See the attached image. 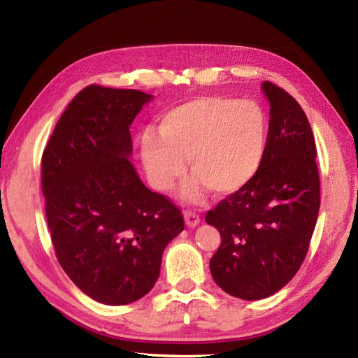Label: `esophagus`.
<instances>
[{
    "label": "esophagus",
    "instance_id": "1",
    "mask_svg": "<svg viewBox=\"0 0 358 358\" xmlns=\"http://www.w3.org/2000/svg\"><path fill=\"white\" fill-rule=\"evenodd\" d=\"M185 222L187 227H196L199 222H201V217H199V215L196 213V211H191V210H186L185 213Z\"/></svg>",
    "mask_w": 358,
    "mask_h": 358
}]
</instances>
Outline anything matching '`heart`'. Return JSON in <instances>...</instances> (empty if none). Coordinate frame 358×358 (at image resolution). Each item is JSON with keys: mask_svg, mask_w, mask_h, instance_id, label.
<instances>
[{"mask_svg": "<svg viewBox=\"0 0 358 358\" xmlns=\"http://www.w3.org/2000/svg\"><path fill=\"white\" fill-rule=\"evenodd\" d=\"M159 131H145L141 137L148 180L156 189H171L185 173L187 157L197 180L186 197L197 199L201 185L217 196L243 189L262 166L268 128L256 102L202 96L167 110Z\"/></svg>", "mask_w": 358, "mask_h": 358, "instance_id": "b5f03b06", "label": "heart"}]
</instances>
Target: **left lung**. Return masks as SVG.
I'll return each mask as SVG.
<instances>
[{
  "mask_svg": "<svg viewBox=\"0 0 358 358\" xmlns=\"http://www.w3.org/2000/svg\"><path fill=\"white\" fill-rule=\"evenodd\" d=\"M266 150L259 172L243 189L207 211L221 234L210 271L224 292L241 300L273 295L306 257L320 207L316 142L305 112L271 82Z\"/></svg>",
  "mask_w": 358,
  "mask_h": 358,
  "instance_id": "1",
  "label": "left lung"
}]
</instances>
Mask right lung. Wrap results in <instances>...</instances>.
<instances>
[{"label":"right lung","mask_w":358,"mask_h":358,"mask_svg":"<svg viewBox=\"0 0 358 358\" xmlns=\"http://www.w3.org/2000/svg\"><path fill=\"white\" fill-rule=\"evenodd\" d=\"M153 96L90 85L66 107L42 153L45 216L59 265L104 305L153 289L166 246L185 229L171 199L131 164L129 126Z\"/></svg>","instance_id":"add662e5"}]
</instances>
